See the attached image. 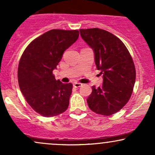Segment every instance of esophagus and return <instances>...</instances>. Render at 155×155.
I'll return each instance as SVG.
<instances>
[{"instance_id": "1", "label": "esophagus", "mask_w": 155, "mask_h": 155, "mask_svg": "<svg viewBox=\"0 0 155 155\" xmlns=\"http://www.w3.org/2000/svg\"><path fill=\"white\" fill-rule=\"evenodd\" d=\"M82 86V84L81 83H79V82H75L74 84V87L76 88H78V87H80Z\"/></svg>"}]
</instances>
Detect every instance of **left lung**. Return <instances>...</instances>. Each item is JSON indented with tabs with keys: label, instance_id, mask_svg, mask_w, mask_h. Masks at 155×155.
Returning a JSON list of instances; mask_svg holds the SVG:
<instances>
[{
	"label": "left lung",
	"instance_id": "8db88e82",
	"mask_svg": "<svg viewBox=\"0 0 155 155\" xmlns=\"http://www.w3.org/2000/svg\"><path fill=\"white\" fill-rule=\"evenodd\" d=\"M79 31L93 49L96 67L104 78L102 86L92 87L88 106L98 114L110 116L122 109L132 95L136 74L133 58L123 42L109 32L99 28Z\"/></svg>",
	"mask_w": 155,
	"mask_h": 155
}]
</instances>
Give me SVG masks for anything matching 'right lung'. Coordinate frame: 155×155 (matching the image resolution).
I'll return each instance as SVG.
<instances>
[{
	"label": "right lung",
	"mask_w": 155,
	"mask_h": 155,
	"mask_svg": "<svg viewBox=\"0 0 155 155\" xmlns=\"http://www.w3.org/2000/svg\"><path fill=\"white\" fill-rule=\"evenodd\" d=\"M79 35L77 30H51L31 42L22 54L17 72L19 88L28 104L41 116H57L68 107L72 84L56 80L52 71Z\"/></svg>",
	"instance_id": "obj_1"
}]
</instances>
